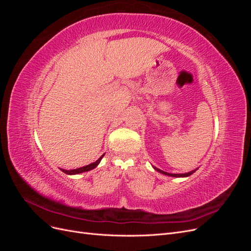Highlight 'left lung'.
<instances>
[{
  "label": "left lung",
  "mask_w": 251,
  "mask_h": 251,
  "mask_svg": "<svg viewBox=\"0 0 251 251\" xmlns=\"http://www.w3.org/2000/svg\"><path fill=\"white\" fill-rule=\"evenodd\" d=\"M153 168H154V170H155V171H157V172H159V173H161V174L165 175V176L176 177V178H184V177H188V176H191L192 174H194L197 170H198V169H196V170H193V171H191V172L184 173V174H172V173H168V172H164V171L159 170V169H157V168H156V166H153Z\"/></svg>",
  "instance_id": "8db88e82"
}]
</instances>
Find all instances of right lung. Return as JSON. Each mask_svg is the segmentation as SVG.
Masks as SVG:
<instances>
[{"instance_id": "obj_1", "label": "right lung", "mask_w": 251, "mask_h": 251, "mask_svg": "<svg viewBox=\"0 0 251 251\" xmlns=\"http://www.w3.org/2000/svg\"><path fill=\"white\" fill-rule=\"evenodd\" d=\"M103 156H104V154H103V155H101V156H100V158L98 159V160H96L95 162L91 163V164H88V165H85V166H82V168L75 169V170H70V171H67V170H64V169H60V171L64 172V173H65V174H67V175H77V174H81V173H85V172L91 171V170L95 169L96 166L100 163V161H101V159H102V157H103Z\"/></svg>"}]
</instances>
